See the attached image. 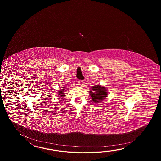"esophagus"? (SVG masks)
<instances>
[{
	"mask_svg": "<svg viewBox=\"0 0 161 161\" xmlns=\"http://www.w3.org/2000/svg\"><path fill=\"white\" fill-rule=\"evenodd\" d=\"M83 80H79V81H78V84H79V85H83Z\"/></svg>",
	"mask_w": 161,
	"mask_h": 161,
	"instance_id": "34e87169",
	"label": "esophagus"
}]
</instances>
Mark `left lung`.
<instances>
[{
    "label": "left lung",
    "instance_id": "1",
    "mask_svg": "<svg viewBox=\"0 0 161 161\" xmlns=\"http://www.w3.org/2000/svg\"><path fill=\"white\" fill-rule=\"evenodd\" d=\"M90 92V95L94 103L101 102L108 95L105 87L100 85L94 86Z\"/></svg>",
    "mask_w": 161,
    "mask_h": 161
}]
</instances>
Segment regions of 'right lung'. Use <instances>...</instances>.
Instances as JSON below:
<instances>
[{"mask_svg": "<svg viewBox=\"0 0 161 161\" xmlns=\"http://www.w3.org/2000/svg\"><path fill=\"white\" fill-rule=\"evenodd\" d=\"M64 89H62V91H61L62 90H60V91H59V92H58V96H60V97H63V96H64V92H63L64 91Z\"/></svg>", "mask_w": 161, "mask_h": 161, "instance_id": "right-lung-1", "label": "right lung"}]
</instances>
